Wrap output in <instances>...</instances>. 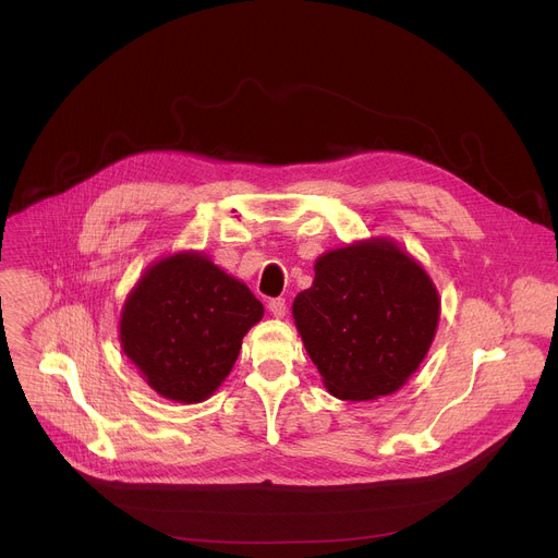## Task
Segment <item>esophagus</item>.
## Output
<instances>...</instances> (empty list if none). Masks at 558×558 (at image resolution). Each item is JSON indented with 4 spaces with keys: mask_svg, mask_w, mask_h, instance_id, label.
Listing matches in <instances>:
<instances>
[{
    "mask_svg": "<svg viewBox=\"0 0 558 558\" xmlns=\"http://www.w3.org/2000/svg\"><path fill=\"white\" fill-rule=\"evenodd\" d=\"M269 311L274 317H284L287 315V302L284 298H274L269 300Z\"/></svg>",
    "mask_w": 558,
    "mask_h": 558,
    "instance_id": "34e87169",
    "label": "esophagus"
}]
</instances>
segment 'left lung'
Wrapping results in <instances>:
<instances>
[{
  "label": "left lung",
  "instance_id": "1",
  "mask_svg": "<svg viewBox=\"0 0 558 558\" xmlns=\"http://www.w3.org/2000/svg\"><path fill=\"white\" fill-rule=\"evenodd\" d=\"M291 313L327 390L371 402L400 390L424 362L441 298L426 269L392 238H368L315 260Z\"/></svg>",
  "mask_w": 558,
  "mask_h": 558
}]
</instances>
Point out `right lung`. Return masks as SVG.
I'll return each mask as SVG.
<instances>
[{"label":"right lung","mask_w":558,"mask_h":558,"mask_svg":"<svg viewBox=\"0 0 558 558\" xmlns=\"http://www.w3.org/2000/svg\"><path fill=\"white\" fill-rule=\"evenodd\" d=\"M265 315L245 282L203 252L151 263L128 293L119 340L141 377L166 400L198 404L216 392Z\"/></svg>","instance_id":"right-lung-1"}]
</instances>
